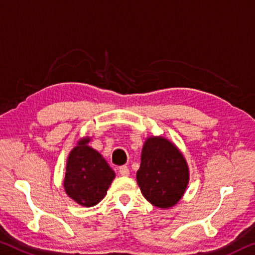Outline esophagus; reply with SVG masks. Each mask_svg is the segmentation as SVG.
Wrapping results in <instances>:
<instances>
[{
  "label": "esophagus",
  "instance_id": "obj_1",
  "mask_svg": "<svg viewBox=\"0 0 255 255\" xmlns=\"http://www.w3.org/2000/svg\"><path fill=\"white\" fill-rule=\"evenodd\" d=\"M119 173L123 177H127L129 175V169L127 165H121V167L119 168Z\"/></svg>",
  "mask_w": 255,
  "mask_h": 255
}]
</instances>
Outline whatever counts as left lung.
<instances>
[{"instance_id": "8db88e82", "label": "left lung", "mask_w": 255, "mask_h": 255, "mask_svg": "<svg viewBox=\"0 0 255 255\" xmlns=\"http://www.w3.org/2000/svg\"><path fill=\"white\" fill-rule=\"evenodd\" d=\"M143 196L160 209L175 207L189 183V168L183 153L163 136L145 139L136 173Z\"/></svg>"}]
</instances>
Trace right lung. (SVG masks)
Listing matches in <instances>:
<instances>
[{
	"label": "right lung",
	"mask_w": 255,
	"mask_h": 255,
	"mask_svg": "<svg viewBox=\"0 0 255 255\" xmlns=\"http://www.w3.org/2000/svg\"><path fill=\"white\" fill-rule=\"evenodd\" d=\"M91 137H83L67 159L63 187L82 207H94L104 199L116 173L100 153L91 147Z\"/></svg>",
	"instance_id": "obj_1"
}]
</instances>
